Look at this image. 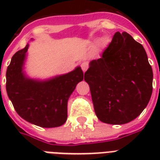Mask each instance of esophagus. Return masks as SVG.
I'll return each instance as SVG.
<instances>
[{
  "mask_svg": "<svg viewBox=\"0 0 160 160\" xmlns=\"http://www.w3.org/2000/svg\"><path fill=\"white\" fill-rule=\"evenodd\" d=\"M81 69H82V70L84 71V72H85L86 70L88 69V63L87 62L82 63V64H81Z\"/></svg>",
  "mask_w": 160,
  "mask_h": 160,
  "instance_id": "obj_1",
  "label": "esophagus"
}]
</instances>
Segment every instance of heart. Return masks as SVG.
<instances>
[{"label": "heart", "instance_id": "obj_1", "mask_svg": "<svg viewBox=\"0 0 160 160\" xmlns=\"http://www.w3.org/2000/svg\"><path fill=\"white\" fill-rule=\"evenodd\" d=\"M99 44H100L101 46H106L107 44H108V40H107L105 37H102V38L100 39V41H99Z\"/></svg>", "mask_w": 160, "mask_h": 160}]
</instances>
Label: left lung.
Returning <instances> with one entry per match:
<instances>
[{
  "label": "left lung",
  "mask_w": 160,
  "mask_h": 160,
  "mask_svg": "<svg viewBox=\"0 0 160 160\" xmlns=\"http://www.w3.org/2000/svg\"><path fill=\"white\" fill-rule=\"evenodd\" d=\"M96 116L110 124H124L139 116L153 90V70L141 44L127 32L114 34L98 60L85 73Z\"/></svg>",
  "instance_id": "1"
}]
</instances>
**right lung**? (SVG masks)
I'll return each mask as SVG.
<instances>
[{
    "mask_svg": "<svg viewBox=\"0 0 160 160\" xmlns=\"http://www.w3.org/2000/svg\"><path fill=\"white\" fill-rule=\"evenodd\" d=\"M32 41V39H31ZM30 44L12 56L6 70V92L20 116L43 128L59 127L67 119V103L84 73L80 66L66 74L41 80L25 70Z\"/></svg>",
    "mask_w": 160,
    "mask_h": 160,
    "instance_id": "right-lung-1",
    "label": "right lung"
}]
</instances>
